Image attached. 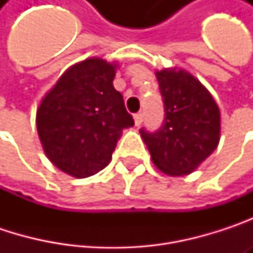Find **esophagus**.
I'll list each match as a JSON object with an SVG mask.
<instances>
[{
	"instance_id": "34e87169",
	"label": "esophagus",
	"mask_w": 253,
	"mask_h": 253,
	"mask_svg": "<svg viewBox=\"0 0 253 253\" xmlns=\"http://www.w3.org/2000/svg\"><path fill=\"white\" fill-rule=\"evenodd\" d=\"M134 125L136 126H140L142 125V122H143V114L142 113H137V114H134Z\"/></svg>"
}]
</instances>
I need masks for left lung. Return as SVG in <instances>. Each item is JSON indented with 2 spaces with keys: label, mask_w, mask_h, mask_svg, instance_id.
Masks as SVG:
<instances>
[{
  "label": "left lung",
  "mask_w": 253,
  "mask_h": 253,
  "mask_svg": "<svg viewBox=\"0 0 253 253\" xmlns=\"http://www.w3.org/2000/svg\"><path fill=\"white\" fill-rule=\"evenodd\" d=\"M155 75L166 117L157 131L140 128V136L163 173L186 176L218 146L220 110L208 89L190 73L164 69Z\"/></svg>",
  "instance_id": "left-lung-1"
}]
</instances>
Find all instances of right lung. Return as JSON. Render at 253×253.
Wrapping results in <instances>:
<instances>
[{"label":"right lung","instance_id":"add662e5","mask_svg":"<svg viewBox=\"0 0 253 253\" xmlns=\"http://www.w3.org/2000/svg\"><path fill=\"white\" fill-rule=\"evenodd\" d=\"M117 64L87 58L67 69L43 96L36 127L49 161L77 177L93 176L113 157L123 128L134 125L114 89Z\"/></svg>","mask_w":253,"mask_h":253}]
</instances>
